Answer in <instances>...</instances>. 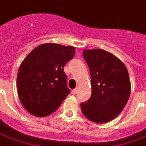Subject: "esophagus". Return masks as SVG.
<instances>
[{
	"instance_id": "34e87169",
	"label": "esophagus",
	"mask_w": 146,
	"mask_h": 146,
	"mask_svg": "<svg viewBox=\"0 0 146 146\" xmlns=\"http://www.w3.org/2000/svg\"><path fill=\"white\" fill-rule=\"evenodd\" d=\"M77 88H76V89H74V90H72V93H73V94H76V93H77Z\"/></svg>"
}]
</instances>
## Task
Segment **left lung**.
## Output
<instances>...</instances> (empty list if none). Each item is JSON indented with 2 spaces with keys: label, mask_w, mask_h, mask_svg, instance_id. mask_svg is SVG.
I'll return each instance as SVG.
<instances>
[{
  "label": "left lung",
  "mask_w": 146,
  "mask_h": 146,
  "mask_svg": "<svg viewBox=\"0 0 146 146\" xmlns=\"http://www.w3.org/2000/svg\"><path fill=\"white\" fill-rule=\"evenodd\" d=\"M83 56L90 72L92 95L81 103V110L91 122H110L119 115L129 98L127 68L118 57L102 49L84 50Z\"/></svg>",
  "instance_id": "8db88e82"
}]
</instances>
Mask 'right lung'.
I'll return each mask as SVG.
<instances>
[{
    "label": "right lung",
    "instance_id": "1",
    "mask_svg": "<svg viewBox=\"0 0 146 146\" xmlns=\"http://www.w3.org/2000/svg\"><path fill=\"white\" fill-rule=\"evenodd\" d=\"M74 46L47 43L36 46L19 67L17 89L24 109L45 117L57 110L70 91L63 67L75 56Z\"/></svg>",
    "mask_w": 146,
    "mask_h": 146
}]
</instances>
